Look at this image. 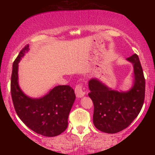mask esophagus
<instances>
[{
  "instance_id": "1",
  "label": "esophagus",
  "mask_w": 155,
  "mask_h": 155,
  "mask_svg": "<svg viewBox=\"0 0 155 155\" xmlns=\"http://www.w3.org/2000/svg\"><path fill=\"white\" fill-rule=\"evenodd\" d=\"M75 93L76 97H81L85 95V92L84 90L82 84L79 83L78 84H76L75 87Z\"/></svg>"
}]
</instances>
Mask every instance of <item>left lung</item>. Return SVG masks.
I'll return each instance as SVG.
<instances>
[{
	"label": "left lung",
	"mask_w": 155,
	"mask_h": 155,
	"mask_svg": "<svg viewBox=\"0 0 155 155\" xmlns=\"http://www.w3.org/2000/svg\"><path fill=\"white\" fill-rule=\"evenodd\" d=\"M127 60L133 63L134 84L127 92L108 88L97 79L89 81V97L94 104L93 123L102 132L116 133L125 129L140 113L145 97V79L139 58L133 54Z\"/></svg>",
	"instance_id": "8db88e82"
}]
</instances>
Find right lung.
Here are the masks:
<instances>
[{
  "label": "right lung",
  "mask_w": 155,
  "mask_h": 155,
  "mask_svg": "<svg viewBox=\"0 0 155 155\" xmlns=\"http://www.w3.org/2000/svg\"><path fill=\"white\" fill-rule=\"evenodd\" d=\"M26 45L13 63L11 93L16 113L35 133L47 137L61 134L68 127V118L76 99L69 85L55 87L41 98H31L21 90L18 84V63L28 51Z\"/></svg>",
  "instance_id": "obj_1"
}]
</instances>
